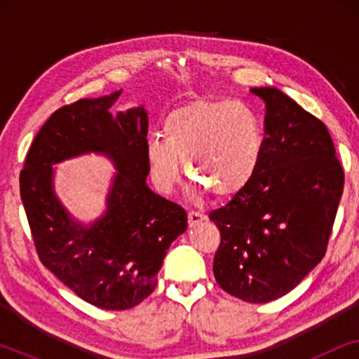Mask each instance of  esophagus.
Segmentation results:
<instances>
[{
	"mask_svg": "<svg viewBox=\"0 0 359 359\" xmlns=\"http://www.w3.org/2000/svg\"><path fill=\"white\" fill-rule=\"evenodd\" d=\"M205 215L203 212H199V210H189L188 212V224L189 227H194L196 224H199L201 220H204Z\"/></svg>",
	"mask_w": 359,
	"mask_h": 359,
	"instance_id": "esophagus-1",
	"label": "esophagus"
}]
</instances>
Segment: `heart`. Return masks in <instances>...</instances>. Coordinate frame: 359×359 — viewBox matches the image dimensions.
<instances>
[{"instance_id":"b5f03b06","label":"heart","mask_w":359,"mask_h":359,"mask_svg":"<svg viewBox=\"0 0 359 359\" xmlns=\"http://www.w3.org/2000/svg\"><path fill=\"white\" fill-rule=\"evenodd\" d=\"M163 135L147 142V163L165 194L181 183L184 161L191 181L215 198H230L252 181L263 154L262 122L242 101L181 106L165 119Z\"/></svg>"}]
</instances>
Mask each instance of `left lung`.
<instances>
[{"label": "left lung", "mask_w": 359, "mask_h": 359, "mask_svg": "<svg viewBox=\"0 0 359 359\" xmlns=\"http://www.w3.org/2000/svg\"><path fill=\"white\" fill-rule=\"evenodd\" d=\"M252 181L209 219L220 230L214 276L230 296L263 304L286 296L325 257L345 171L327 126L276 88Z\"/></svg>", "instance_id": "1"}]
</instances>
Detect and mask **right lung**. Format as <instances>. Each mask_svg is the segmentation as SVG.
Wrapping results in <instances>:
<instances>
[{"label": "right lung", "mask_w": 359, "mask_h": 359, "mask_svg": "<svg viewBox=\"0 0 359 359\" xmlns=\"http://www.w3.org/2000/svg\"><path fill=\"white\" fill-rule=\"evenodd\" d=\"M119 96L57 109L37 132L19 175L41 263L78 297L106 311L132 309L154 292L166 250L188 227L186 210L147 186L149 117L142 106L112 116ZM88 151L109 156L120 173L107 214L83 228L53 194L51 165Z\"/></svg>", "instance_id": "right-lung-1"}]
</instances>
